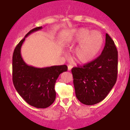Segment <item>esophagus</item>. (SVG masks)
<instances>
[{"instance_id": "esophagus-1", "label": "esophagus", "mask_w": 130, "mask_h": 130, "mask_svg": "<svg viewBox=\"0 0 130 130\" xmlns=\"http://www.w3.org/2000/svg\"><path fill=\"white\" fill-rule=\"evenodd\" d=\"M72 68H73V65H69L68 66V70H71V69H72Z\"/></svg>"}]
</instances>
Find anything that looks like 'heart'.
<instances>
[{
  "label": "heart",
  "mask_w": 130,
  "mask_h": 130,
  "mask_svg": "<svg viewBox=\"0 0 130 130\" xmlns=\"http://www.w3.org/2000/svg\"><path fill=\"white\" fill-rule=\"evenodd\" d=\"M104 42L102 34L98 30L79 28L74 31L71 43L79 44L75 51L79 62L87 63L94 60L101 51Z\"/></svg>",
  "instance_id": "heart-1"
}]
</instances>
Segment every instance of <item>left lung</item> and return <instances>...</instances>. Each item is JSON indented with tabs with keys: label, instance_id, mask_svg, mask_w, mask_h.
<instances>
[{
	"label": "left lung",
	"instance_id": "8db88e82",
	"mask_svg": "<svg viewBox=\"0 0 130 130\" xmlns=\"http://www.w3.org/2000/svg\"><path fill=\"white\" fill-rule=\"evenodd\" d=\"M118 52L108 34L100 56L83 67L71 70L76 96L86 105L98 103L106 97L116 83Z\"/></svg>",
	"mask_w": 130,
	"mask_h": 130
}]
</instances>
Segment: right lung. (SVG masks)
<instances>
[{"instance_id":"obj_1","label":"right lung","mask_w":130,"mask_h":130,"mask_svg":"<svg viewBox=\"0 0 130 130\" xmlns=\"http://www.w3.org/2000/svg\"><path fill=\"white\" fill-rule=\"evenodd\" d=\"M42 29L38 27L30 30L17 44L13 54V83L16 90L30 105L37 108H46L55 101L54 89L57 79L67 71V65L36 68L25 63L21 54L22 43L28 35Z\"/></svg>"}]
</instances>
